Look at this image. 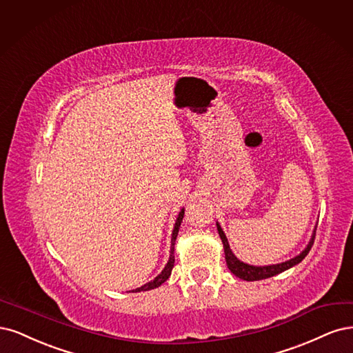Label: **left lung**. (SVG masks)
I'll return each instance as SVG.
<instances>
[{
	"instance_id": "obj_1",
	"label": "left lung",
	"mask_w": 353,
	"mask_h": 353,
	"mask_svg": "<svg viewBox=\"0 0 353 353\" xmlns=\"http://www.w3.org/2000/svg\"><path fill=\"white\" fill-rule=\"evenodd\" d=\"M217 229H219V234L221 237L223 241V245H224V254H225V263H227V267H229V270L233 272V274L239 279H243L246 281H255V280H264V279H268V277H272L276 274H280V272L289 270L290 267L299 264L301 261L308 255V252L311 251V248L314 245V239H315V233L311 239L310 245L306 246L305 251L298 255L296 258H293L290 261H286V263H281V264H277V265H267V267H254V265H248V264H243L242 261H239L233 252L230 251V246H229V242H227V237L225 234L223 233L221 227L217 224Z\"/></svg>"
}]
</instances>
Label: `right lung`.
Returning a JSON list of instances; mask_svg holds the SVG:
<instances>
[{
	"label": "right lung",
	"instance_id": "obj_1",
	"mask_svg": "<svg viewBox=\"0 0 353 353\" xmlns=\"http://www.w3.org/2000/svg\"><path fill=\"white\" fill-rule=\"evenodd\" d=\"M183 217H185V210H181V211H180V214H179V217H177V221H176V224H174V230H173V239H172V255H170L168 263H167L165 268L163 270L161 274H160V276H157L152 281L143 284L142 288L134 289L133 292H145V290H151V289H155V288H158V286H161V284H163V283L170 277V274H172V270H173V267H174V256H173V252H174V242H176V237H177V233H179L180 223H181V220H183Z\"/></svg>",
	"mask_w": 353,
	"mask_h": 353
}]
</instances>
